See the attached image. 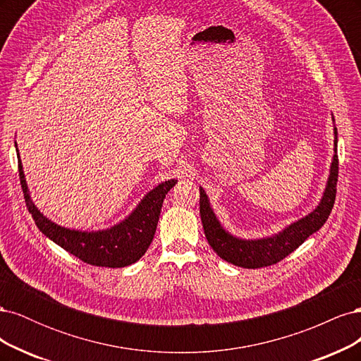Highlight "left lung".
Here are the masks:
<instances>
[{"label": "left lung", "instance_id": "obj_1", "mask_svg": "<svg viewBox=\"0 0 361 361\" xmlns=\"http://www.w3.org/2000/svg\"><path fill=\"white\" fill-rule=\"evenodd\" d=\"M337 129L334 128V157L330 169L329 182L321 203L313 212L305 215L301 220L292 223L285 231L264 239H239L226 232L212 211L207 195L200 188V216L204 236L215 253L228 264L243 268H262L274 265L285 259L293 250H297L312 233L329 220L336 200V185L338 176V158H337Z\"/></svg>", "mask_w": 361, "mask_h": 361}]
</instances>
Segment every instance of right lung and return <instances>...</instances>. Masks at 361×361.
<instances>
[{"instance_id":"add662e5","label":"right lung","mask_w":361,"mask_h":361,"mask_svg":"<svg viewBox=\"0 0 361 361\" xmlns=\"http://www.w3.org/2000/svg\"><path fill=\"white\" fill-rule=\"evenodd\" d=\"M18 167L25 204L39 231L85 264L108 268H122L135 264L146 253L155 236L162 202L176 183L174 179L159 183L157 188L146 194L135 211L117 226L99 232H81L61 227L40 214L30 199L20 159H18Z\"/></svg>"}]
</instances>
